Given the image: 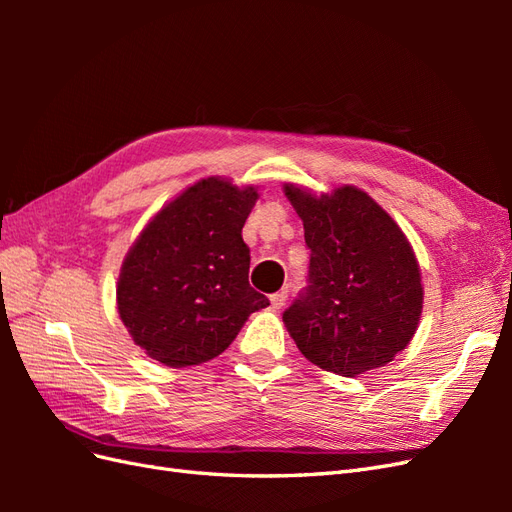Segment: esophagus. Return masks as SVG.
<instances>
[{
    "instance_id": "34e87169",
    "label": "esophagus",
    "mask_w": 512,
    "mask_h": 512,
    "mask_svg": "<svg viewBox=\"0 0 512 512\" xmlns=\"http://www.w3.org/2000/svg\"><path fill=\"white\" fill-rule=\"evenodd\" d=\"M286 299H288V292L286 290H282V292H275V294H271V307L273 309H282L284 305H286Z\"/></svg>"
}]
</instances>
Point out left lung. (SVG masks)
<instances>
[{"mask_svg": "<svg viewBox=\"0 0 512 512\" xmlns=\"http://www.w3.org/2000/svg\"><path fill=\"white\" fill-rule=\"evenodd\" d=\"M284 194L312 250L309 286L284 312L294 344L346 378L391 363L418 329L425 294L404 230L354 185L314 194L284 183Z\"/></svg>", "mask_w": 512, "mask_h": 512, "instance_id": "1", "label": "left lung"}]
</instances>
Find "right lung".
<instances>
[{
	"mask_svg": "<svg viewBox=\"0 0 512 512\" xmlns=\"http://www.w3.org/2000/svg\"><path fill=\"white\" fill-rule=\"evenodd\" d=\"M254 185L200 179L166 203L132 243L117 280V312L136 346L166 367L207 363L269 299L256 292L241 230Z\"/></svg>",
	"mask_w": 512,
	"mask_h": 512,
	"instance_id": "1",
	"label": "right lung"
}]
</instances>
